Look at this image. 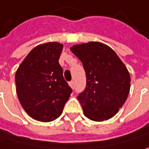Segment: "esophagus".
Masks as SVG:
<instances>
[{"mask_svg": "<svg viewBox=\"0 0 149 149\" xmlns=\"http://www.w3.org/2000/svg\"><path fill=\"white\" fill-rule=\"evenodd\" d=\"M69 85H70L72 88H74V82H73V81H71V82L69 83Z\"/></svg>", "mask_w": 149, "mask_h": 149, "instance_id": "34e87169", "label": "esophagus"}]
</instances>
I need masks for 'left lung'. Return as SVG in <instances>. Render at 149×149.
<instances>
[{"label": "left lung", "mask_w": 149, "mask_h": 149, "mask_svg": "<svg viewBox=\"0 0 149 149\" xmlns=\"http://www.w3.org/2000/svg\"><path fill=\"white\" fill-rule=\"evenodd\" d=\"M71 51L81 61L86 73V87L77 96L84 115L94 121L113 118L130 92L126 66L111 47L102 42L74 45Z\"/></svg>", "instance_id": "1"}]
</instances>
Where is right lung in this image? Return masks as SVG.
<instances>
[{"label":"right lung","instance_id":"1","mask_svg":"<svg viewBox=\"0 0 149 149\" xmlns=\"http://www.w3.org/2000/svg\"><path fill=\"white\" fill-rule=\"evenodd\" d=\"M62 49L59 42L38 45L16 72L18 98L24 111L36 120L50 122L59 118L72 92L59 63Z\"/></svg>","mask_w":149,"mask_h":149}]
</instances>
